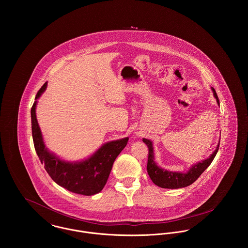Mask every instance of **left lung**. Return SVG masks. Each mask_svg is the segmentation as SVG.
<instances>
[{"mask_svg":"<svg viewBox=\"0 0 248 248\" xmlns=\"http://www.w3.org/2000/svg\"><path fill=\"white\" fill-rule=\"evenodd\" d=\"M214 97L217 100V105L219 106V101L217 95V93L214 88H211ZM143 142L148 146L149 149V155H148V163H147V172L152 181L161 187V188H167V189H178L183 188L186 186L191 185L193 182H195L199 177L206 170V168L211 164V162L216 156L219 142L217 143V146L216 150L213 152L212 155L200 162L195 163L192 165L189 170L185 173L183 172H176V171H169L166 169L161 168L157 165V163L155 160V153H154V145L153 142L147 139H143Z\"/></svg>","mask_w":248,"mask_h":248,"instance_id":"8db88e82","label":"left lung"}]
</instances>
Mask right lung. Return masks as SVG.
I'll return each mask as SVG.
<instances>
[{
	"mask_svg": "<svg viewBox=\"0 0 248 248\" xmlns=\"http://www.w3.org/2000/svg\"><path fill=\"white\" fill-rule=\"evenodd\" d=\"M46 86L47 82L39 90L31 108V129L37 155L45 164L47 174L58 185L72 193L84 196L95 195L104 188L112 164L127 145L129 138L107 142L92 155L80 161H67L60 158L46 147L36 117L37 100L44 93Z\"/></svg>",
	"mask_w": 248,
	"mask_h": 248,
	"instance_id": "add662e5",
	"label": "right lung"
}]
</instances>
